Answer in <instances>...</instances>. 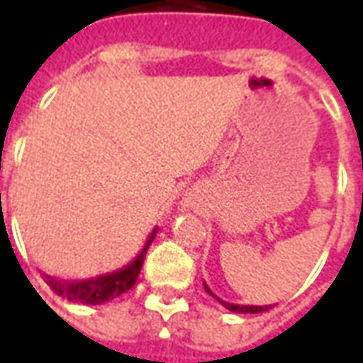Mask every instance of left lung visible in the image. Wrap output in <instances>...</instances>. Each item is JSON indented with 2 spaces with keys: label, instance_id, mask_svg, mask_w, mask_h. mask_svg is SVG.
Returning <instances> with one entry per match:
<instances>
[{
  "label": "left lung",
  "instance_id": "left-lung-1",
  "mask_svg": "<svg viewBox=\"0 0 363 363\" xmlns=\"http://www.w3.org/2000/svg\"><path fill=\"white\" fill-rule=\"evenodd\" d=\"M204 289H206V291H208V294H210V296L216 297V299H218V301H220V303L223 305L225 309H229V311H233V313H262V311H268V309L272 307V305H239V303H229V301H223V299H220V297L216 296V294H213L212 289L208 288L206 284H204Z\"/></svg>",
  "mask_w": 363,
  "mask_h": 363
}]
</instances>
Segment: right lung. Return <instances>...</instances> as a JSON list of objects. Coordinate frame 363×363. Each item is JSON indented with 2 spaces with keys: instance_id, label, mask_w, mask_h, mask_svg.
<instances>
[{
  "instance_id": "1",
  "label": "right lung",
  "mask_w": 363,
  "mask_h": 363,
  "mask_svg": "<svg viewBox=\"0 0 363 363\" xmlns=\"http://www.w3.org/2000/svg\"><path fill=\"white\" fill-rule=\"evenodd\" d=\"M157 235V228L153 229L147 237V241L143 245V249L138 252L132 262H128L126 267L118 268L114 272L101 274L95 278H85V280H62V278H54L48 274H43L44 281L54 289V294L66 297L67 301H75V303L85 305H101L104 301H111L114 297L126 294L140 276L142 270L145 252L150 249L151 241Z\"/></svg>"
}]
</instances>
